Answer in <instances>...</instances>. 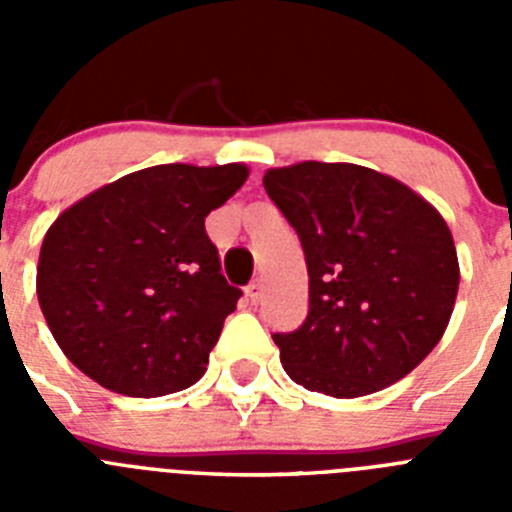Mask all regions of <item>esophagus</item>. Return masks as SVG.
I'll use <instances>...</instances> for the list:
<instances>
[{
    "instance_id": "esophagus-1",
    "label": "esophagus",
    "mask_w": 512,
    "mask_h": 512,
    "mask_svg": "<svg viewBox=\"0 0 512 512\" xmlns=\"http://www.w3.org/2000/svg\"><path fill=\"white\" fill-rule=\"evenodd\" d=\"M261 295H264V284H261V282H251V284H248V287H246V297L253 302V305H256V302L261 300Z\"/></svg>"
}]
</instances>
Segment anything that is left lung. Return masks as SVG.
<instances>
[{
  "mask_svg": "<svg viewBox=\"0 0 512 512\" xmlns=\"http://www.w3.org/2000/svg\"><path fill=\"white\" fill-rule=\"evenodd\" d=\"M264 189L300 235L310 274L305 323L274 336L284 372L330 397L400 382L441 341L459 292L441 212L356 164L269 169Z\"/></svg>",
  "mask_w": 512,
  "mask_h": 512,
  "instance_id": "obj_1",
  "label": "left lung"
}]
</instances>
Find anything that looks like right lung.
I'll return each mask as SVG.
<instances>
[{"mask_svg":"<svg viewBox=\"0 0 512 512\" xmlns=\"http://www.w3.org/2000/svg\"><path fill=\"white\" fill-rule=\"evenodd\" d=\"M246 179V164L151 166L56 217L35 289L76 369L128 397L169 395L205 374L241 297L220 274L205 217Z\"/></svg>","mask_w":512,"mask_h":512,"instance_id":"right-lung-1","label":"right lung"}]
</instances>
